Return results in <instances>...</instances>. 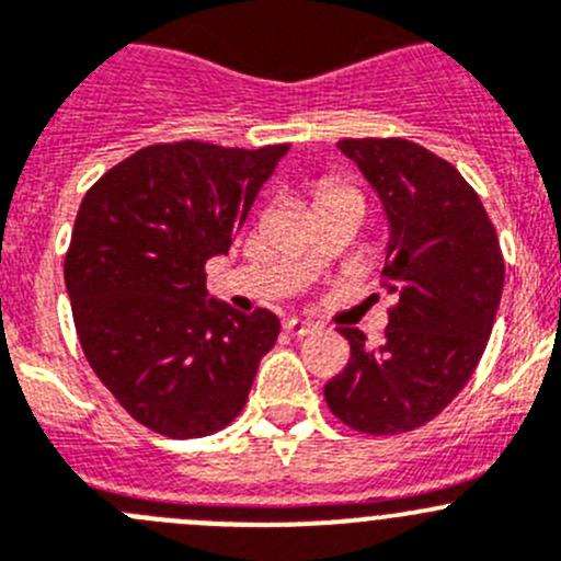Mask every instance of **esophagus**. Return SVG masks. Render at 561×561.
<instances>
[{"label":"esophagus","instance_id":"esophagus-1","mask_svg":"<svg viewBox=\"0 0 561 561\" xmlns=\"http://www.w3.org/2000/svg\"><path fill=\"white\" fill-rule=\"evenodd\" d=\"M284 328H286V333H291V335H308V333H313V330H317V324L308 322V319L291 317V319H286Z\"/></svg>","mask_w":561,"mask_h":561}]
</instances>
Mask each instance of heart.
Listing matches in <instances>:
<instances>
[{"label": "heart", "mask_w": 561, "mask_h": 561, "mask_svg": "<svg viewBox=\"0 0 561 561\" xmlns=\"http://www.w3.org/2000/svg\"><path fill=\"white\" fill-rule=\"evenodd\" d=\"M335 192H352V195H357V192L352 190V186H346V184H324V186H322V192H319V197H324V195H335Z\"/></svg>", "instance_id": "1"}]
</instances>
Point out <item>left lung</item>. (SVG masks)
<instances>
[{
    "mask_svg": "<svg viewBox=\"0 0 561 561\" xmlns=\"http://www.w3.org/2000/svg\"><path fill=\"white\" fill-rule=\"evenodd\" d=\"M382 201V286L393 295L386 341L341 328L350 364L324 386L335 419L366 435H399L435 419L479 366L504 289V255L460 170L399 137L339 140Z\"/></svg>",
    "mask_w": 561,
    "mask_h": 561,
    "instance_id": "left-lung-1",
    "label": "left lung"
}]
</instances>
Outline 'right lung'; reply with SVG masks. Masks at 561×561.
I'll return each instance as SVG.
<instances>
[{
	"label": "right lung",
	"instance_id": "obj_1",
	"mask_svg": "<svg viewBox=\"0 0 561 561\" xmlns=\"http://www.w3.org/2000/svg\"><path fill=\"white\" fill-rule=\"evenodd\" d=\"M289 146L259 151L159 142L88 190L66 289L90 369L148 430L204 437L242 413L280 322L209 300L206 261L226 255Z\"/></svg>",
	"mask_w": 561,
	"mask_h": 561
}]
</instances>
